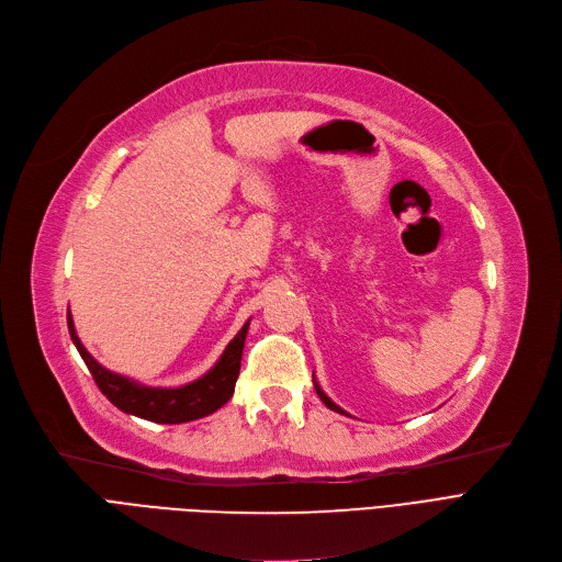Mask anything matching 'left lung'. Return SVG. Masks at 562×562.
<instances>
[{
	"mask_svg": "<svg viewBox=\"0 0 562 562\" xmlns=\"http://www.w3.org/2000/svg\"><path fill=\"white\" fill-rule=\"evenodd\" d=\"M314 390H316V394H318V398H321V401H323V403H326V405H328V407H330V409H335V412H341V415H344V409H341V407H339V405H335V403H333V401H330V398H328V396H326V392H323V390H321V387H318V382H316V380H314Z\"/></svg>",
	"mask_w": 562,
	"mask_h": 562,
	"instance_id": "8db88e82",
	"label": "left lung"
}]
</instances>
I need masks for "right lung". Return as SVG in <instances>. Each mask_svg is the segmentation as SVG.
I'll list each match as a JSON object with an SVG mask.
<instances>
[{"label":"right lung","instance_id":"right-lung-1","mask_svg":"<svg viewBox=\"0 0 562 562\" xmlns=\"http://www.w3.org/2000/svg\"><path fill=\"white\" fill-rule=\"evenodd\" d=\"M248 326H250V321L227 344L221 360L212 367V371H206L202 378L189 382V385L166 390V387L138 385V382H134L125 375H117V373L104 369L79 341L70 310H68V330H70L72 344L77 346L79 356L86 362L88 371H91L100 392L117 409H123V412H127V415H134V417L147 419V422H155V424L195 422V419L212 415V412H216L232 398L236 378H239V369H241V356H244Z\"/></svg>","mask_w":562,"mask_h":562}]
</instances>
